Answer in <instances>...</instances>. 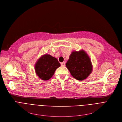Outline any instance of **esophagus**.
Segmentation results:
<instances>
[{
    "label": "esophagus",
    "instance_id": "esophagus-1",
    "mask_svg": "<svg viewBox=\"0 0 122 122\" xmlns=\"http://www.w3.org/2000/svg\"><path fill=\"white\" fill-rule=\"evenodd\" d=\"M61 66H65V62H62L61 63Z\"/></svg>",
    "mask_w": 122,
    "mask_h": 122
}]
</instances>
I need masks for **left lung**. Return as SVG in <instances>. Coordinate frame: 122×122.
<instances>
[{"mask_svg":"<svg viewBox=\"0 0 122 122\" xmlns=\"http://www.w3.org/2000/svg\"><path fill=\"white\" fill-rule=\"evenodd\" d=\"M66 66L72 76L79 81L86 79L93 69L90 58L83 50L73 51Z\"/></svg>","mask_w":122,"mask_h":122,"instance_id":"8db88e82","label":"left lung"}]
</instances>
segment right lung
<instances>
[{
	"label": "right lung",
	"instance_id": "1",
	"mask_svg": "<svg viewBox=\"0 0 122 122\" xmlns=\"http://www.w3.org/2000/svg\"><path fill=\"white\" fill-rule=\"evenodd\" d=\"M60 66V64L57 59L46 54L38 60L35 69L36 74L41 80L47 81L52 77L56 69Z\"/></svg>",
	"mask_w": 122,
	"mask_h": 122
}]
</instances>
